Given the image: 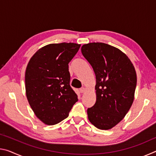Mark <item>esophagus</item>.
I'll use <instances>...</instances> for the list:
<instances>
[{"instance_id": "1", "label": "esophagus", "mask_w": 156, "mask_h": 156, "mask_svg": "<svg viewBox=\"0 0 156 156\" xmlns=\"http://www.w3.org/2000/svg\"><path fill=\"white\" fill-rule=\"evenodd\" d=\"M84 91H85V88L82 87L81 89H80V93L83 94V93H84Z\"/></svg>"}]
</instances>
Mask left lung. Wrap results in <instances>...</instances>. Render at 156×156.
<instances>
[{"instance_id": "obj_1", "label": "left lung", "mask_w": 156, "mask_h": 156, "mask_svg": "<svg viewBox=\"0 0 156 156\" xmlns=\"http://www.w3.org/2000/svg\"><path fill=\"white\" fill-rule=\"evenodd\" d=\"M81 51L96 78V101L87 109L89 120L98 129L108 130L123 119L133 104L135 68L126 54L109 44L88 43Z\"/></svg>"}]
</instances>
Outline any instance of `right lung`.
Here are the masks:
<instances>
[{"label":"right lung","instance_id":"add662e5","mask_svg":"<svg viewBox=\"0 0 156 156\" xmlns=\"http://www.w3.org/2000/svg\"><path fill=\"white\" fill-rule=\"evenodd\" d=\"M80 44H49L31 58L25 72V89L33 112L43 123L54 125L69 115L78 96L70 86L69 62Z\"/></svg>","mask_w":156,"mask_h":156}]
</instances>
